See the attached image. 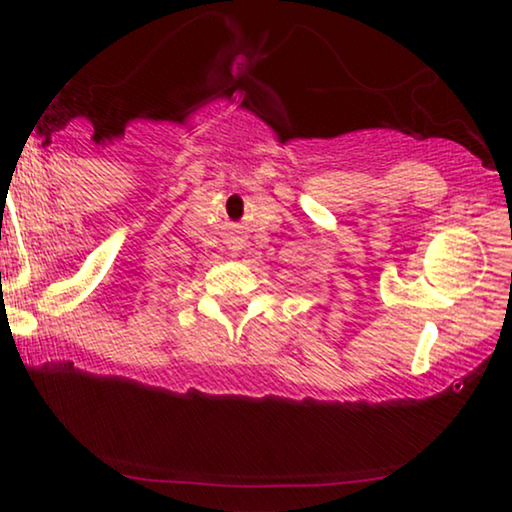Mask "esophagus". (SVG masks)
<instances>
[{"label": "esophagus", "instance_id": "esophagus-1", "mask_svg": "<svg viewBox=\"0 0 512 512\" xmlns=\"http://www.w3.org/2000/svg\"><path fill=\"white\" fill-rule=\"evenodd\" d=\"M237 249H240V247H233V251H237Z\"/></svg>", "mask_w": 512, "mask_h": 512}]
</instances>
